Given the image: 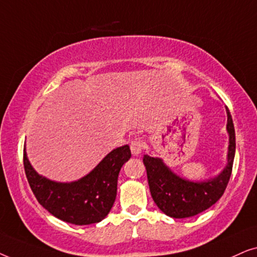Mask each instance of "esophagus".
Masks as SVG:
<instances>
[{"label": "esophagus", "mask_w": 257, "mask_h": 257, "mask_svg": "<svg viewBox=\"0 0 257 257\" xmlns=\"http://www.w3.org/2000/svg\"><path fill=\"white\" fill-rule=\"evenodd\" d=\"M143 147H144L143 140H137V139L133 140V142L131 143V145H130V149H131V153L135 157H138L139 154L142 153Z\"/></svg>", "instance_id": "obj_1"}]
</instances>
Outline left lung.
<instances>
[{
    "instance_id": "8db88e82",
    "label": "left lung",
    "mask_w": 257,
    "mask_h": 257,
    "mask_svg": "<svg viewBox=\"0 0 257 257\" xmlns=\"http://www.w3.org/2000/svg\"><path fill=\"white\" fill-rule=\"evenodd\" d=\"M227 111V132L229 136L227 164L216 177L201 181H192L175 174L161 158L145 154L151 195L161 212L174 219H185L198 215L213 206L226 189L229 181L235 157V130L229 110Z\"/></svg>"
}]
</instances>
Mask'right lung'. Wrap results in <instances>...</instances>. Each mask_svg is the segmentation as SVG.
Here are the masks:
<instances>
[{"mask_svg": "<svg viewBox=\"0 0 257 257\" xmlns=\"http://www.w3.org/2000/svg\"><path fill=\"white\" fill-rule=\"evenodd\" d=\"M130 158L127 145L117 147L90 173L76 181L59 182L38 174L26 149L23 153L28 182L37 201L57 219L77 226L100 222L110 213L117 196L119 172Z\"/></svg>", "mask_w": 257, "mask_h": 257, "instance_id": "right-lung-1", "label": "right lung"}]
</instances>
